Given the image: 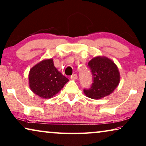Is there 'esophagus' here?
<instances>
[{
  "instance_id": "esophagus-1",
  "label": "esophagus",
  "mask_w": 146,
  "mask_h": 146,
  "mask_svg": "<svg viewBox=\"0 0 146 146\" xmlns=\"http://www.w3.org/2000/svg\"><path fill=\"white\" fill-rule=\"evenodd\" d=\"M71 79H73V80H75L77 79V74H73V75H72L71 76Z\"/></svg>"
}]
</instances>
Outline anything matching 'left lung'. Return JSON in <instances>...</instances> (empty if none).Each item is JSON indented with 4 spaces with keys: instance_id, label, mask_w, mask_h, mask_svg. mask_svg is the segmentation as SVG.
<instances>
[{
    "instance_id": "obj_1",
    "label": "left lung",
    "mask_w": 146,
    "mask_h": 146,
    "mask_svg": "<svg viewBox=\"0 0 146 146\" xmlns=\"http://www.w3.org/2000/svg\"><path fill=\"white\" fill-rule=\"evenodd\" d=\"M92 74L93 82L84 93L90 98L98 100L113 92L120 82V73L116 64L105 56H97L88 63Z\"/></svg>"
}]
</instances>
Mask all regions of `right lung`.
Instances as JSON below:
<instances>
[{
    "mask_svg": "<svg viewBox=\"0 0 146 146\" xmlns=\"http://www.w3.org/2000/svg\"><path fill=\"white\" fill-rule=\"evenodd\" d=\"M68 81L69 79L56 68L52 58L38 63L30 69L29 73L31 90L44 99L55 96Z\"/></svg>",
    "mask_w": 146,
    "mask_h": 146,
    "instance_id": "1",
    "label": "right lung"
}]
</instances>
